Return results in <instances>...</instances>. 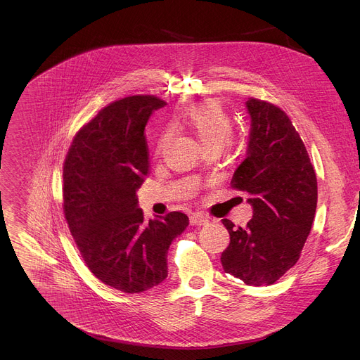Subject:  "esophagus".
<instances>
[{"mask_svg":"<svg viewBox=\"0 0 360 360\" xmlns=\"http://www.w3.org/2000/svg\"><path fill=\"white\" fill-rule=\"evenodd\" d=\"M189 222H191V225H195V226H198V225H207L208 222H210V219L208 218H205L203 215H192L191 218H189Z\"/></svg>","mask_w":360,"mask_h":360,"instance_id":"obj_1","label":"esophagus"}]
</instances>
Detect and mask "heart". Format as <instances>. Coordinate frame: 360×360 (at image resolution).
Returning <instances> with one entry per match:
<instances>
[{
	"label": "heart",
	"instance_id": "heart-1",
	"mask_svg": "<svg viewBox=\"0 0 360 360\" xmlns=\"http://www.w3.org/2000/svg\"><path fill=\"white\" fill-rule=\"evenodd\" d=\"M185 122L193 131L203 149H222L233 136V124L228 112L218 102L208 101L191 107L185 114ZM169 136V131L160 135L157 152L161 150Z\"/></svg>",
	"mask_w": 360,
	"mask_h": 360
}]
</instances>
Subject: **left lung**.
<instances>
[{"label":"left lung","instance_id":"1","mask_svg":"<svg viewBox=\"0 0 360 360\" xmlns=\"http://www.w3.org/2000/svg\"><path fill=\"white\" fill-rule=\"evenodd\" d=\"M250 132L246 158L231 186L248 192L253 215L245 228L229 219V246L221 262L246 285H272L299 259L311 232L318 181L304 143L289 117L271 102L249 98Z\"/></svg>","mask_w":360,"mask_h":360}]
</instances>
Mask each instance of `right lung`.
<instances>
[{
  "instance_id": "add662e5",
  "label": "right lung",
  "mask_w": 360,
  "mask_h": 360,
  "mask_svg": "<svg viewBox=\"0 0 360 360\" xmlns=\"http://www.w3.org/2000/svg\"><path fill=\"white\" fill-rule=\"evenodd\" d=\"M164 105L153 95L112 102L77 132L64 162L63 208L82 259L102 283L125 293L168 276V249L189 225L182 212L145 222L138 208L149 168L145 125Z\"/></svg>"
}]
</instances>
